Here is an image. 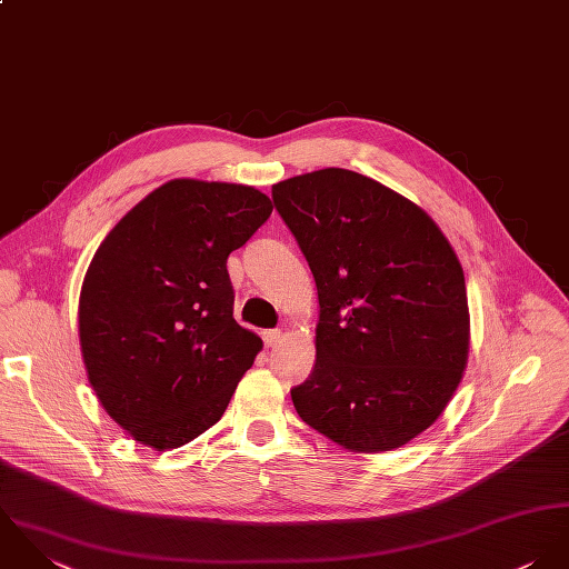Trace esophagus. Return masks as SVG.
Wrapping results in <instances>:
<instances>
[{"label":"esophagus","instance_id":"1","mask_svg":"<svg viewBox=\"0 0 569 569\" xmlns=\"http://www.w3.org/2000/svg\"><path fill=\"white\" fill-rule=\"evenodd\" d=\"M281 330H268V332H263V345L266 347H274L277 342L281 341Z\"/></svg>","mask_w":569,"mask_h":569}]
</instances>
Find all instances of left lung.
Segmentation results:
<instances>
[{"label": "left lung", "instance_id": "1", "mask_svg": "<svg viewBox=\"0 0 569 569\" xmlns=\"http://www.w3.org/2000/svg\"><path fill=\"white\" fill-rule=\"evenodd\" d=\"M317 283V362L290 389L303 422L351 451L398 449L449 405L468 358L463 270L413 202L347 169L272 187Z\"/></svg>", "mask_w": 569, "mask_h": 569}]
</instances>
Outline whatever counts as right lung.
<instances>
[{
    "label": "right lung",
    "instance_id": "right-lung-1",
    "mask_svg": "<svg viewBox=\"0 0 569 569\" xmlns=\"http://www.w3.org/2000/svg\"><path fill=\"white\" fill-rule=\"evenodd\" d=\"M272 213L252 187L171 180L99 246L79 299L92 389L136 442L178 449L227 411L261 339L232 319L227 259Z\"/></svg>",
    "mask_w": 569,
    "mask_h": 569
}]
</instances>
